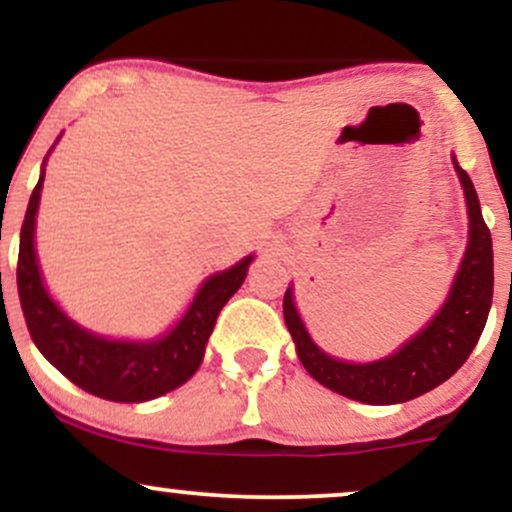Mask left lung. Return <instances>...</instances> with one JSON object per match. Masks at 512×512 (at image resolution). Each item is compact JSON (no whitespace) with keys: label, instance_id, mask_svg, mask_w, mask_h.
<instances>
[{"label":"left lung","instance_id":"1","mask_svg":"<svg viewBox=\"0 0 512 512\" xmlns=\"http://www.w3.org/2000/svg\"><path fill=\"white\" fill-rule=\"evenodd\" d=\"M467 197L469 245L443 310L424 332L409 339L397 354L373 363H344L327 356L305 332L293 305V291L284 293V320L301 363L320 385L366 404H399L426 395L457 373L484 332L493 298L491 231L479 209V197L467 170L455 161Z\"/></svg>","mask_w":512,"mask_h":512}]
</instances>
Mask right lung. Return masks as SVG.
<instances>
[{
	"mask_svg": "<svg viewBox=\"0 0 512 512\" xmlns=\"http://www.w3.org/2000/svg\"><path fill=\"white\" fill-rule=\"evenodd\" d=\"M43 178L45 166L28 202L16 264L21 310L40 354L81 390L110 402H146L187 383L202 363L204 346L214 332L221 308L245 281L252 257H245L226 272L209 276L175 330L158 342L134 344L96 337L74 325L52 303L40 279L33 231Z\"/></svg>",
	"mask_w": 512,
	"mask_h": 512,
	"instance_id": "obj_1",
	"label": "right lung"
}]
</instances>
